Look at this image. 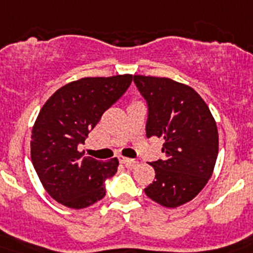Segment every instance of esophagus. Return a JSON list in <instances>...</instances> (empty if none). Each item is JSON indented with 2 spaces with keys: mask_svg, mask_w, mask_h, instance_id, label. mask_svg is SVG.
<instances>
[{
  "mask_svg": "<svg viewBox=\"0 0 253 253\" xmlns=\"http://www.w3.org/2000/svg\"><path fill=\"white\" fill-rule=\"evenodd\" d=\"M119 160H120V163H123V164H125V166L128 167V168H133V167L137 166V162L133 159H129V158H125V156H119Z\"/></svg>",
  "mask_w": 253,
  "mask_h": 253,
  "instance_id": "esophagus-1",
  "label": "esophagus"
}]
</instances>
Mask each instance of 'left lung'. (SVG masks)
Returning <instances> with one entry per match:
<instances>
[{"label":"left lung","mask_w":253,"mask_h":253,"mask_svg":"<svg viewBox=\"0 0 253 253\" xmlns=\"http://www.w3.org/2000/svg\"><path fill=\"white\" fill-rule=\"evenodd\" d=\"M133 81L147 102L146 135L164 139L166 159L150 163L155 181L145 193L160 206L176 208L197 197L213 173L216 122L193 87L167 77L134 75Z\"/></svg>","instance_id":"1"}]
</instances>
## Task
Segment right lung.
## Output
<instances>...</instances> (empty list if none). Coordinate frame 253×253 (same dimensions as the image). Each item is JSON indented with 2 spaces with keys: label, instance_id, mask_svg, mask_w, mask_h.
<instances>
[{
  "label": "right lung",
  "instance_id": "obj_1",
  "mask_svg": "<svg viewBox=\"0 0 253 253\" xmlns=\"http://www.w3.org/2000/svg\"><path fill=\"white\" fill-rule=\"evenodd\" d=\"M131 75L84 77L55 91L43 104L32 129L31 159L50 197L81 210L106 195V179L118 172L119 160L84 156L77 146L131 83Z\"/></svg>",
  "mask_w": 253,
  "mask_h": 253
}]
</instances>
